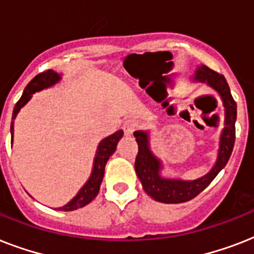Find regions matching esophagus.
Instances as JSON below:
<instances>
[{"label":"esophagus","mask_w":254,"mask_h":254,"mask_svg":"<svg viewBox=\"0 0 254 254\" xmlns=\"http://www.w3.org/2000/svg\"><path fill=\"white\" fill-rule=\"evenodd\" d=\"M138 127V123L135 121V120H127L125 121L123 125V130L125 133V135H131L133 134V131L135 130Z\"/></svg>","instance_id":"34e87169"}]
</instances>
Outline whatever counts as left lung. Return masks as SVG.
I'll use <instances>...</instances> for the list:
<instances>
[{
	"mask_svg": "<svg viewBox=\"0 0 254 254\" xmlns=\"http://www.w3.org/2000/svg\"><path fill=\"white\" fill-rule=\"evenodd\" d=\"M190 80L192 83H204L216 92L224 108V127L219 137L216 161L208 173L196 179H182L179 177L165 175V165L158 155L151 150V131L135 130L133 135L138 143V154L135 157V174L145 192L161 203H183L199 195L216 175L224 169L235 145V124L237 119V107L228 83L220 73L215 72L203 64L196 65Z\"/></svg>",
	"mask_w": 254,
	"mask_h": 254,
	"instance_id": "8db88e82",
	"label": "left lung"
}]
</instances>
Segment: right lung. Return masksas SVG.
<instances>
[{
    "mask_svg": "<svg viewBox=\"0 0 254 254\" xmlns=\"http://www.w3.org/2000/svg\"><path fill=\"white\" fill-rule=\"evenodd\" d=\"M63 79V73L55 72L53 69H50L47 72L39 73L34 77L33 80L30 81L29 84L26 85L25 91L22 93L21 99L15 104L13 111V116H11V125H10V134H11V143H13L14 138V121L17 119L18 113L21 112V109L25 107L26 104L29 103L34 93L41 92L43 89L51 88L54 85H57L58 83H61ZM124 137V131L119 130L116 131L115 134L109 135L107 138L101 139L97 145L96 149L95 158H93V165H92V170L89 177L85 181V183L80 187V190L77 191V193L71 199V200L64 204L63 207H58V211H75L77 208H81L84 205L89 204L99 193L100 186L103 182L104 171H105V165H107L108 159L113 153L116 151L117 143L120 142V139Z\"/></svg>",
    "mask_w": 254,
    "mask_h": 254,
    "instance_id": "obj_1",
    "label": "right lung"
}]
</instances>
